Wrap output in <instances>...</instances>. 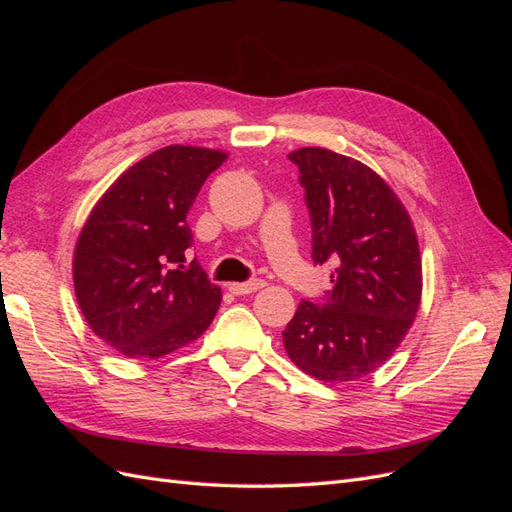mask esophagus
<instances>
[{
	"label": "esophagus",
	"mask_w": 512,
	"mask_h": 512,
	"mask_svg": "<svg viewBox=\"0 0 512 512\" xmlns=\"http://www.w3.org/2000/svg\"><path fill=\"white\" fill-rule=\"evenodd\" d=\"M262 286H265V280H250V282H243V284L232 282V284H228V290L232 294H250V292L260 290Z\"/></svg>",
	"instance_id": "esophagus-1"
}]
</instances>
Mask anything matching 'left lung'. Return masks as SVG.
I'll use <instances>...</instances> for the list:
<instances>
[{
	"label": "left lung",
	"mask_w": 512,
	"mask_h": 512,
	"mask_svg": "<svg viewBox=\"0 0 512 512\" xmlns=\"http://www.w3.org/2000/svg\"><path fill=\"white\" fill-rule=\"evenodd\" d=\"M312 222V258L333 265V288L301 301L284 348L316 380L342 384L376 371L421 305V252L410 215L374 170L320 147L292 151Z\"/></svg>",
	"instance_id": "1"
}]
</instances>
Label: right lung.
Masks as SVG:
<instances>
[{
  "mask_svg": "<svg viewBox=\"0 0 512 512\" xmlns=\"http://www.w3.org/2000/svg\"><path fill=\"white\" fill-rule=\"evenodd\" d=\"M226 153L170 145L128 168L91 211L74 250V292L104 344L160 359L207 331L222 292L194 258L188 215Z\"/></svg>",
  "mask_w": 512,
  "mask_h": 512,
  "instance_id": "1",
  "label": "right lung"
}]
</instances>
